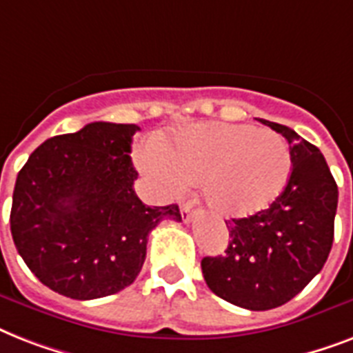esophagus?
Listing matches in <instances>:
<instances>
[{
  "instance_id": "1",
  "label": "esophagus",
  "mask_w": 353,
  "mask_h": 353,
  "mask_svg": "<svg viewBox=\"0 0 353 353\" xmlns=\"http://www.w3.org/2000/svg\"><path fill=\"white\" fill-rule=\"evenodd\" d=\"M181 218L185 223L192 221V203H183L181 205Z\"/></svg>"
}]
</instances>
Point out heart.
Returning <instances> with one entry per match:
<instances>
[{
    "instance_id": "b5f03b06",
    "label": "heart",
    "mask_w": 353,
    "mask_h": 353,
    "mask_svg": "<svg viewBox=\"0 0 353 353\" xmlns=\"http://www.w3.org/2000/svg\"><path fill=\"white\" fill-rule=\"evenodd\" d=\"M146 174L170 190L201 183V196L216 216L245 218L265 209L291 174L284 139L245 124H190L155 150H139Z\"/></svg>"
}]
</instances>
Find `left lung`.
<instances>
[{"instance_id": "1", "label": "left lung", "mask_w": 353, "mask_h": 353, "mask_svg": "<svg viewBox=\"0 0 353 353\" xmlns=\"http://www.w3.org/2000/svg\"><path fill=\"white\" fill-rule=\"evenodd\" d=\"M260 121L290 143V179L265 210L225 221L231 236L227 251L201 260L210 291L252 312L290 302L323 269L334 243L339 199L317 146L291 128Z\"/></svg>"}]
</instances>
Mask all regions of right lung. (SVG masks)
Here are the masks:
<instances>
[{"instance_id":"add662e5","label":"right lung","mask_w":353,"mask_h":353,"mask_svg":"<svg viewBox=\"0 0 353 353\" xmlns=\"http://www.w3.org/2000/svg\"><path fill=\"white\" fill-rule=\"evenodd\" d=\"M135 124L91 122L47 139L19 170L10 232L41 284L74 301L113 295L137 279L152 229L181 221L177 205L137 198Z\"/></svg>"}]
</instances>
